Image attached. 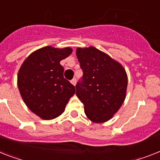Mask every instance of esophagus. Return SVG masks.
I'll use <instances>...</instances> for the list:
<instances>
[{
	"label": "esophagus",
	"instance_id": "34e87169",
	"mask_svg": "<svg viewBox=\"0 0 160 160\" xmlns=\"http://www.w3.org/2000/svg\"><path fill=\"white\" fill-rule=\"evenodd\" d=\"M76 82H77V79L75 78H72V80H71V83H72L73 86L76 85Z\"/></svg>",
	"mask_w": 160,
	"mask_h": 160
}]
</instances>
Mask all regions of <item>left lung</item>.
<instances>
[{
	"label": "left lung",
	"instance_id": "obj_1",
	"mask_svg": "<svg viewBox=\"0 0 160 160\" xmlns=\"http://www.w3.org/2000/svg\"><path fill=\"white\" fill-rule=\"evenodd\" d=\"M76 55L83 72L76 85V95L92 122H106L125 100L126 71L120 63L94 47L77 48Z\"/></svg>",
	"mask_w": 160,
	"mask_h": 160
}]
</instances>
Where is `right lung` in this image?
I'll return each mask as SVG.
<instances>
[{"label":"right lung","instance_id":"obj_1","mask_svg":"<svg viewBox=\"0 0 160 160\" xmlns=\"http://www.w3.org/2000/svg\"><path fill=\"white\" fill-rule=\"evenodd\" d=\"M70 47H45L28 56L18 72V88L32 113L45 120L57 118L75 93V87L64 78L59 62L70 55Z\"/></svg>","mask_w":160,"mask_h":160}]
</instances>
